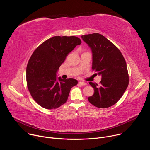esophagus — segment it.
<instances>
[{"label": "esophagus", "mask_w": 150, "mask_h": 150, "mask_svg": "<svg viewBox=\"0 0 150 150\" xmlns=\"http://www.w3.org/2000/svg\"><path fill=\"white\" fill-rule=\"evenodd\" d=\"M79 84H80L81 85H82V86H85V85H87V83L86 82H79Z\"/></svg>", "instance_id": "obj_1"}]
</instances>
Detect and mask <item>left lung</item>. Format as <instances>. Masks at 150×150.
I'll list each match as a JSON object with an SVG mask.
<instances>
[{
	"instance_id": "8db88e82",
	"label": "left lung",
	"mask_w": 150,
	"mask_h": 150,
	"mask_svg": "<svg viewBox=\"0 0 150 150\" xmlns=\"http://www.w3.org/2000/svg\"><path fill=\"white\" fill-rule=\"evenodd\" d=\"M81 38L91 49L93 70L102 78L100 85L89 82L94 93L88 100L97 108H109L120 100L129 84L126 61L119 49L103 35L93 33Z\"/></svg>"
}]
</instances>
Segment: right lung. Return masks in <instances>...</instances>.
Listing matches in <instances>:
<instances>
[{
  "instance_id": "add662e5",
  "label": "right lung",
  "mask_w": 150,
  "mask_h": 150,
  "mask_svg": "<svg viewBox=\"0 0 150 150\" xmlns=\"http://www.w3.org/2000/svg\"><path fill=\"white\" fill-rule=\"evenodd\" d=\"M81 44L77 37L54 36L33 52L27 67V87L33 98L42 108L56 109L67 102L71 89L78 81L57 78L56 73L68 54Z\"/></svg>"
}]
</instances>
